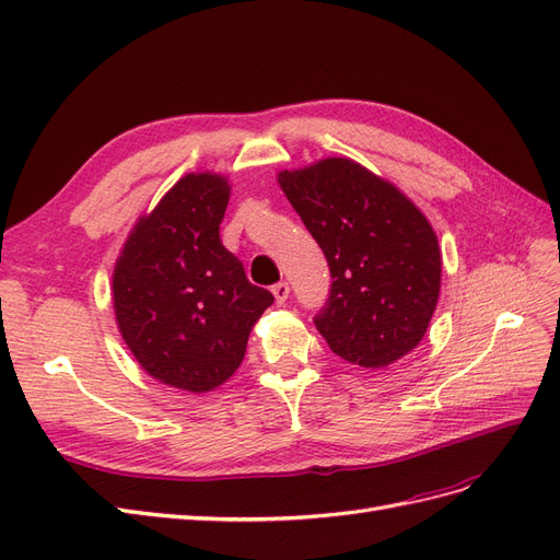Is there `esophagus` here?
<instances>
[{
	"label": "esophagus",
	"instance_id": "obj_1",
	"mask_svg": "<svg viewBox=\"0 0 560 560\" xmlns=\"http://www.w3.org/2000/svg\"><path fill=\"white\" fill-rule=\"evenodd\" d=\"M270 292H273L276 303H280V306H282V303L287 301V296H290V284L278 282V284H273V290H270Z\"/></svg>",
	"mask_w": 560,
	"mask_h": 560
}]
</instances>
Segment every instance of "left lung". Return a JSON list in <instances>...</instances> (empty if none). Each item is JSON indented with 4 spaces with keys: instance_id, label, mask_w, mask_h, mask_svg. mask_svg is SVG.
Instances as JSON below:
<instances>
[{
    "instance_id": "obj_1",
    "label": "left lung",
    "mask_w": 560,
    "mask_h": 560,
    "mask_svg": "<svg viewBox=\"0 0 560 560\" xmlns=\"http://www.w3.org/2000/svg\"><path fill=\"white\" fill-rule=\"evenodd\" d=\"M331 270L315 327L350 364L383 369L428 331L442 290V249L428 217L395 184L352 159L278 173Z\"/></svg>"
}]
</instances>
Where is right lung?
Wrapping results in <instances>:
<instances>
[{
    "label": "right lung",
    "instance_id": "add662e5",
    "mask_svg": "<svg viewBox=\"0 0 560 560\" xmlns=\"http://www.w3.org/2000/svg\"><path fill=\"white\" fill-rule=\"evenodd\" d=\"M231 196L219 173L184 175L132 226L114 264L118 331L147 374L202 395L226 383L273 294L219 241Z\"/></svg>",
    "mask_w": 560,
    "mask_h": 560
}]
</instances>
